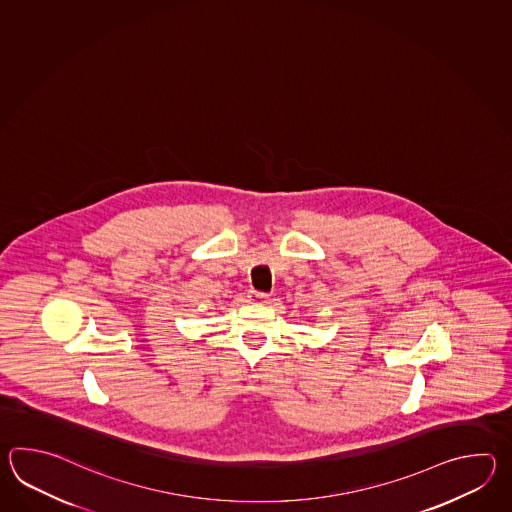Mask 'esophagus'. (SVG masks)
Here are the masks:
<instances>
[{"label": "esophagus", "mask_w": 512, "mask_h": 512, "mask_svg": "<svg viewBox=\"0 0 512 512\" xmlns=\"http://www.w3.org/2000/svg\"><path fill=\"white\" fill-rule=\"evenodd\" d=\"M249 298H251L252 302H265V300L269 298V294L258 293V291H251Z\"/></svg>", "instance_id": "obj_1"}]
</instances>
